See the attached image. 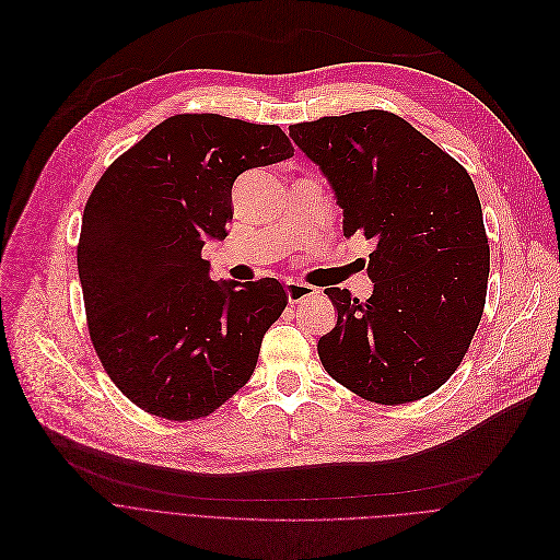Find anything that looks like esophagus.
Instances as JSON below:
<instances>
[{
    "label": "esophagus",
    "instance_id": "1",
    "mask_svg": "<svg viewBox=\"0 0 560 560\" xmlns=\"http://www.w3.org/2000/svg\"><path fill=\"white\" fill-rule=\"evenodd\" d=\"M284 291H287V298H289L291 304H298V302H302V300H306V298H313V295L317 293L315 287L304 284V282H298V280H287Z\"/></svg>",
    "mask_w": 560,
    "mask_h": 560
}]
</instances>
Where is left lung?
Segmentation results:
<instances>
[{
	"label": "left lung",
	"mask_w": 560,
	"mask_h": 560,
	"mask_svg": "<svg viewBox=\"0 0 560 560\" xmlns=\"http://www.w3.org/2000/svg\"><path fill=\"white\" fill-rule=\"evenodd\" d=\"M345 211V236L375 241L373 295L324 293L338 324L317 342L326 373L386 406L434 393L462 364L481 322L490 247L470 174L384 109L289 126Z\"/></svg>",
	"instance_id": "obj_1"
}]
</instances>
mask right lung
<instances>
[{
    "label": "right lung",
    "mask_w": 560,
    "mask_h": 560,
    "mask_svg": "<svg viewBox=\"0 0 560 560\" xmlns=\"http://www.w3.org/2000/svg\"><path fill=\"white\" fill-rule=\"evenodd\" d=\"M289 156L278 126L176 115L94 185L77 247L90 340L145 412L200 419L249 382L287 293L276 278L215 282L200 252L228 236L234 180Z\"/></svg>",
    "instance_id": "add662e5"
}]
</instances>
